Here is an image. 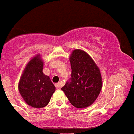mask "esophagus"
I'll use <instances>...</instances> for the list:
<instances>
[{
  "label": "esophagus",
  "mask_w": 134,
  "mask_h": 134,
  "mask_svg": "<svg viewBox=\"0 0 134 134\" xmlns=\"http://www.w3.org/2000/svg\"><path fill=\"white\" fill-rule=\"evenodd\" d=\"M61 83H56V84H55V87H56V88H57V89H59V88H61Z\"/></svg>",
  "instance_id": "obj_1"
}]
</instances>
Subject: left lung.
Instances as JSON below:
<instances>
[{"label":"left lung","instance_id":"left-lung-1","mask_svg":"<svg viewBox=\"0 0 134 134\" xmlns=\"http://www.w3.org/2000/svg\"><path fill=\"white\" fill-rule=\"evenodd\" d=\"M69 59L71 78L62 90L75 108H88L93 104L102 88L100 69L94 59L83 50H73Z\"/></svg>","mask_w":134,"mask_h":134}]
</instances>
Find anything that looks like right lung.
<instances>
[{
  "label": "right lung",
  "mask_w": 134,
  "mask_h": 134,
  "mask_svg": "<svg viewBox=\"0 0 134 134\" xmlns=\"http://www.w3.org/2000/svg\"><path fill=\"white\" fill-rule=\"evenodd\" d=\"M43 66L40 54L33 57L25 66L18 83L21 97L33 108H44L56 89L49 77L43 73Z\"/></svg>",
  "instance_id": "1"
}]
</instances>
